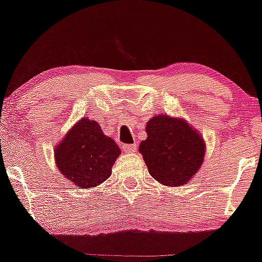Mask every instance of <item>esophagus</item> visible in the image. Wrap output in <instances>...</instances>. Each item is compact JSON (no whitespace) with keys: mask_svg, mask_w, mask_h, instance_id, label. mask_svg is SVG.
<instances>
[{"mask_svg":"<svg viewBox=\"0 0 262 262\" xmlns=\"http://www.w3.org/2000/svg\"><path fill=\"white\" fill-rule=\"evenodd\" d=\"M137 148V144H123V150L127 152H134Z\"/></svg>","mask_w":262,"mask_h":262,"instance_id":"esophagus-1","label":"esophagus"}]
</instances>
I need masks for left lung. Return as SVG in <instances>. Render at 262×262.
<instances>
[{
	"label": "left lung",
	"instance_id": "8db88e82",
	"mask_svg": "<svg viewBox=\"0 0 262 262\" xmlns=\"http://www.w3.org/2000/svg\"><path fill=\"white\" fill-rule=\"evenodd\" d=\"M139 151L149 173L165 186H182L203 164L204 141L182 119L156 116L146 123Z\"/></svg>",
	"mask_w": 262,
	"mask_h": 262
}]
</instances>
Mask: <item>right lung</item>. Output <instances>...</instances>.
<instances>
[{"instance_id":"1","label":"right lung","mask_w":262,"mask_h":262,"mask_svg":"<svg viewBox=\"0 0 262 262\" xmlns=\"http://www.w3.org/2000/svg\"><path fill=\"white\" fill-rule=\"evenodd\" d=\"M121 154L116 141L102 133L95 121L82 118L55 150L60 172L77 187L91 188L106 181Z\"/></svg>"}]
</instances>
